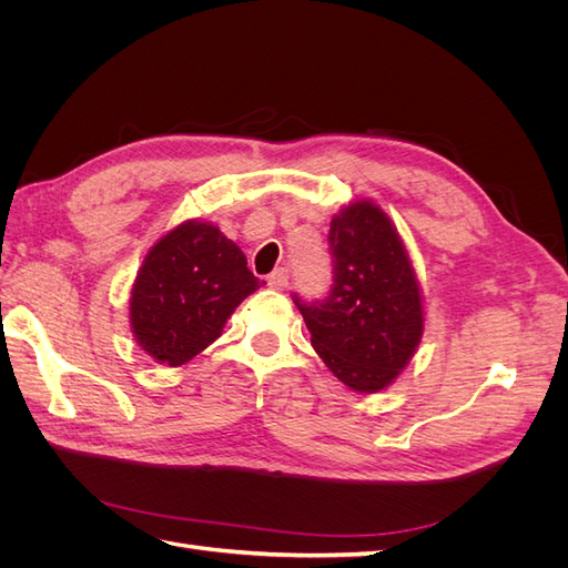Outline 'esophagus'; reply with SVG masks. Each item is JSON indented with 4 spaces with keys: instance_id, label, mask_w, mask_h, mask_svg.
Segmentation results:
<instances>
[{
    "instance_id": "obj_1",
    "label": "esophagus",
    "mask_w": 568,
    "mask_h": 568,
    "mask_svg": "<svg viewBox=\"0 0 568 568\" xmlns=\"http://www.w3.org/2000/svg\"><path fill=\"white\" fill-rule=\"evenodd\" d=\"M267 284H270V288H277V291H284L286 286H288V272L284 270V267H280V270H274L270 277H267Z\"/></svg>"
}]
</instances>
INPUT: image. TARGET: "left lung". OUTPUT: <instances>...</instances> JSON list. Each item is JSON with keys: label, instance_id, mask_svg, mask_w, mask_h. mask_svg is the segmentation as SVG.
I'll return each mask as SVG.
<instances>
[{"label": "left lung", "instance_id": "left-lung-1", "mask_svg": "<svg viewBox=\"0 0 568 568\" xmlns=\"http://www.w3.org/2000/svg\"><path fill=\"white\" fill-rule=\"evenodd\" d=\"M334 288L320 305L296 298L311 343L355 393H382L415 357L424 336V296L398 227L372 199L332 217Z\"/></svg>", "mask_w": 568, "mask_h": 568}]
</instances>
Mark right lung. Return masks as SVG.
<instances>
[{"label":"right lung","mask_w":568,"mask_h":568,"mask_svg":"<svg viewBox=\"0 0 568 568\" xmlns=\"http://www.w3.org/2000/svg\"><path fill=\"white\" fill-rule=\"evenodd\" d=\"M263 282L213 222L184 220L144 255L130 288V329L153 363L182 367L220 338L236 305Z\"/></svg>","instance_id":"1"}]
</instances>
